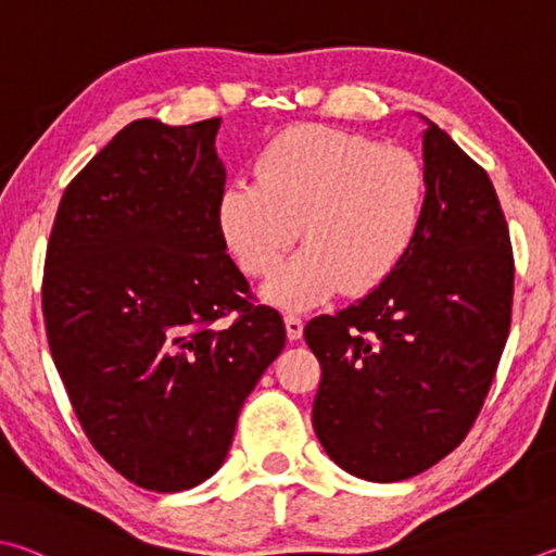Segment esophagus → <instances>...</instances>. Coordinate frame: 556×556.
Wrapping results in <instances>:
<instances>
[{"mask_svg":"<svg viewBox=\"0 0 556 556\" xmlns=\"http://www.w3.org/2000/svg\"><path fill=\"white\" fill-rule=\"evenodd\" d=\"M285 326L289 340H299L301 332H304V320H301L296 313H285Z\"/></svg>","mask_w":556,"mask_h":556,"instance_id":"1","label":"esophagus"}]
</instances>
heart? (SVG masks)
I'll use <instances>...</instances> for the list:
<instances>
[{"label":"heart","mask_w":556,"mask_h":556,"mask_svg":"<svg viewBox=\"0 0 556 556\" xmlns=\"http://www.w3.org/2000/svg\"><path fill=\"white\" fill-rule=\"evenodd\" d=\"M426 167L408 148L377 146L332 126L281 130L257 157V179L220 191L218 226L238 267L265 277L291 240H306L265 296L311 306L342 287L369 291L406 255L426 211Z\"/></svg>","instance_id":"heart-1"}]
</instances>
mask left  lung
Here are the masks:
<instances>
[{"label": "left lung", "mask_w": 556, "mask_h": 556, "mask_svg": "<svg viewBox=\"0 0 556 556\" xmlns=\"http://www.w3.org/2000/svg\"><path fill=\"white\" fill-rule=\"evenodd\" d=\"M422 167L406 255L365 299L304 328L320 362L313 430L338 467L379 483L416 477L467 438L510 330L516 267L486 169L430 121Z\"/></svg>", "instance_id": "left-lung-1"}]
</instances>
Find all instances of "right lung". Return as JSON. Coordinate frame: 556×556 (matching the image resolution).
Masks as SVG:
<instances>
[{"label": "right lung", "mask_w": 556, "mask_h": 556, "mask_svg": "<svg viewBox=\"0 0 556 556\" xmlns=\"http://www.w3.org/2000/svg\"><path fill=\"white\" fill-rule=\"evenodd\" d=\"M218 128H121L67 185L46 252L48 345L79 426L121 477L157 493L218 471L287 342L226 255Z\"/></svg>", "instance_id": "add662e5"}]
</instances>
